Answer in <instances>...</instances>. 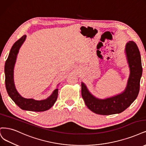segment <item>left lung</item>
<instances>
[{
  "label": "left lung",
  "mask_w": 146,
  "mask_h": 146,
  "mask_svg": "<svg viewBox=\"0 0 146 146\" xmlns=\"http://www.w3.org/2000/svg\"><path fill=\"white\" fill-rule=\"evenodd\" d=\"M125 54L130 74L127 86L123 93L106 99H98L82 83V97L85 104L93 112L103 115L119 113L129 107L137 98L143 72L141 55L137 44L132 41L129 42L125 46Z\"/></svg>",
  "instance_id": "8db88e82"
}]
</instances>
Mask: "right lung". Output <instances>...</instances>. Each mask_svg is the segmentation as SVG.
<instances>
[{"mask_svg": "<svg viewBox=\"0 0 146 146\" xmlns=\"http://www.w3.org/2000/svg\"><path fill=\"white\" fill-rule=\"evenodd\" d=\"M25 38L26 36L25 35L14 43L6 60L5 64L6 89L9 96L21 109L34 112L45 111L51 108L56 102L58 97V89H55L51 96L47 99L38 101L32 98L27 99L22 97L15 88L13 79L14 67L19 50L24 42Z\"/></svg>", "mask_w": 146, "mask_h": 146, "instance_id": "obj_1", "label": "right lung"}]
</instances>
